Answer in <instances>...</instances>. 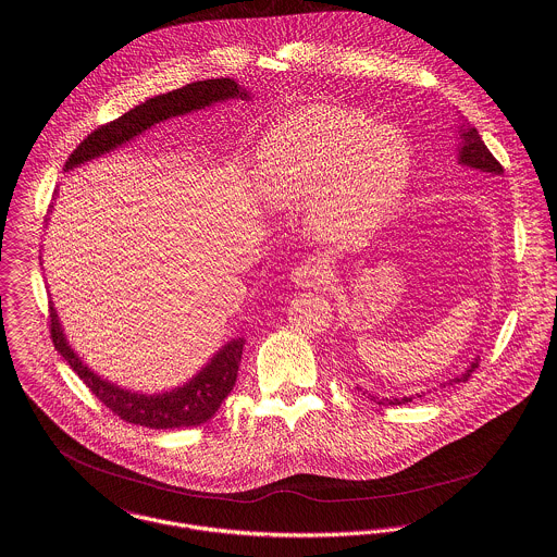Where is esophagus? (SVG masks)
Here are the masks:
<instances>
[{
	"mask_svg": "<svg viewBox=\"0 0 557 557\" xmlns=\"http://www.w3.org/2000/svg\"><path fill=\"white\" fill-rule=\"evenodd\" d=\"M293 282L301 288H319L330 280V271L321 260H306L293 269Z\"/></svg>",
	"mask_w": 557,
	"mask_h": 557,
	"instance_id": "1",
	"label": "esophagus"
}]
</instances>
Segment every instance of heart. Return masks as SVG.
<instances>
[{"mask_svg": "<svg viewBox=\"0 0 557 557\" xmlns=\"http://www.w3.org/2000/svg\"><path fill=\"white\" fill-rule=\"evenodd\" d=\"M413 172L407 135L366 113L310 103L269 126L258 189L282 211L304 209L327 245H359L392 220Z\"/></svg>", "mask_w": 557, "mask_h": 557, "instance_id": "obj_1", "label": "heart"}]
</instances>
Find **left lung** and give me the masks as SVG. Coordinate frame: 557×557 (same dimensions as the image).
Here are the masks:
<instances>
[{"label":"left lung","instance_id":"1","mask_svg":"<svg viewBox=\"0 0 557 557\" xmlns=\"http://www.w3.org/2000/svg\"><path fill=\"white\" fill-rule=\"evenodd\" d=\"M458 139H460V144H458V163L460 165H467V168H471V170H478V172H484L486 176H502L504 174V168H502V163L491 154V150L484 146V141H482V137H480V133L475 131V126H471L469 122H458ZM478 361H480V357H475L469 366H467V370L462 372V374H458V376H454V379H449V383L447 385H454V383H465V381H469V376H471V372H475V368H478ZM376 405H407V403H411L413 400V396H403V398H376V396H370ZM418 398H420V394H418Z\"/></svg>","mask_w":557,"mask_h":557}]
</instances>
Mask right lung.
Instances as JSON below:
<instances>
[{
	"instance_id": "obj_1",
	"label": "right lung",
	"mask_w": 557,
	"mask_h": 557,
	"mask_svg": "<svg viewBox=\"0 0 557 557\" xmlns=\"http://www.w3.org/2000/svg\"><path fill=\"white\" fill-rule=\"evenodd\" d=\"M230 99L247 101L249 92L243 90L234 79H207V82H194V84H187L185 88L148 99L146 103L133 108L131 112L115 117L113 122H108L99 126L95 133H90L69 157L66 172L106 152H112L113 148L131 141L146 128L168 117L198 112L213 103H223ZM49 319H51V339L55 350L69 361V366L77 372V376L90 387V392L112 411L113 416H117L128 424H139L154 431L200 426L215 416V411L222 407L225 396L232 392L236 383V372H238L243 344H245L243 337H234L227 344H223L222 348L213 355V359L183 387L148 396V394L122 389L110 381L101 379L99 374H95L66 342V335L62 332L53 304L49 308Z\"/></svg>"
}]
</instances>
